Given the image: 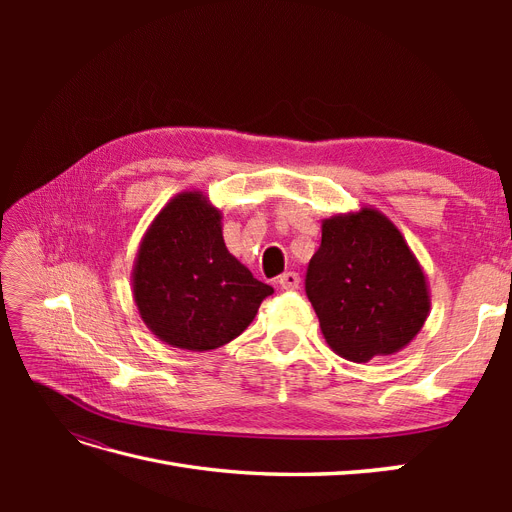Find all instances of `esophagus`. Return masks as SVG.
<instances>
[{
	"mask_svg": "<svg viewBox=\"0 0 512 512\" xmlns=\"http://www.w3.org/2000/svg\"><path fill=\"white\" fill-rule=\"evenodd\" d=\"M299 273H294V271H288V273H282L280 277H277V284H280V288H284V290H294V288H299Z\"/></svg>",
	"mask_w": 512,
	"mask_h": 512,
	"instance_id": "1",
	"label": "esophagus"
}]
</instances>
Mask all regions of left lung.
<instances>
[{
	"label": "left lung",
	"instance_id": "8db88e82",
	"mask_svg": "<svg viewBox=\"0 0 512 512\" xmlns=\"http://www.w3.org/2000/svg\"><path fill=\"white\" fill-rule=\"evenodd\" d=\"M305 292L324 342L354 363L404 350L431 309L421 262L399 228L367 205L322 220Z\"/></svg>",
	"mask_w": 512,
	"mask_h": 512
}]
</instances>
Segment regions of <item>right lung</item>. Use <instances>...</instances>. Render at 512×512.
I'll list each match as a JSON object with an SVG mask.
<instances>
[{
  "instance_id": "obj_1",
  "label": "right lung",
  "mask_w": 512,
  "mask_h": 512,
  "mask_svg": "<svg viewBox=\"0 0 512 512\" xmlns=\"http://www.w3.org/2000/svg\"><path fill=\"white\" fill-rule=\"evenodd\" d=\"M273 288L228 252L222 211L185 190L153 218L132 267V297L164 344L205 352L239 337Z\"/></svg>"
}]
</instances>
